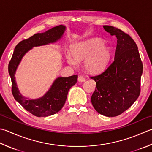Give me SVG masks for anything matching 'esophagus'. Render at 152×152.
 I'll return each mask as SVG.
<instances>
[{
    "label": "esophagus",
    "instance_id": "34e87169",
    "mask_svg": "<svg viewBox=\"0 0 152 152\" xmlns=\"http://www.w3.org/2000/svg\"><path fill=\"white\" fill-rule=\"evenodd\" d=\"M86 81V79L85 77H83V76H79L78 77V81L79 82H84Z\"/></svg>",
    "mask_w": 152,
    "mask_h": 152
}]
</instances>
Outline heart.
I'll list each match as a JSON object with an SVG mask.
<instances>
[{
    "label": "heart",
    "mask_w": 152,
    "mask_h": 152,
    "mask_svg": "<svg viewBox=\"0 0 152 152\" xmlns=\"http://www.w3.org/2000/svg\"><path fill=\"white\" fill-rule=\"evenodd\" d=\"M112 56L111 48L104 45L100 39L79 43L71 48V54L67 59L69 64L75 65L76 61H85V69L88 72L96 74L102 72L109 63Z\"/></svg>",
    "instance_id": "heart-1"
}]
</instances>
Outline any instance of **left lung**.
<instances>
[{
    "instance_id": "8db88e82",
    "label": "left lung",
    "mask_w": 152,
    "mask_h": 152,
    "mask_svg": "<svg viewBox=\"0 0 152 152\" xmlns=\"http://www.w3.org/2000/svg\"><path fill=\"white\" fill-rule=\"evenodd\" d=\"M105 31L117 38L113 62L104 72L91 77L96 82L91 98L93 107L108 117L118 116L138 98L143 64L134 39L121 30L104 26Z\"/></svg>"
}]
</instances>
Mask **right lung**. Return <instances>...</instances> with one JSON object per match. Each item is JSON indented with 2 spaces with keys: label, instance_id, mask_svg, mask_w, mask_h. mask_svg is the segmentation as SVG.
Segmentation results:
<instances>
[{
  "label": "right lung",
  "instance_id": "1",
  "mask_svg": "<svg viewBox=\"0 0 152 152\" xmlns=\"http://www.w3.org/2000/svg\"><path fill=\"white\" fill-rule=\"evenodd\" d=\"M65 30V26L59 25L44 33L36 34L26 39L21 41L14 49L12 58L8 64V73L12 81V93L14 98L26 110L38 117L53 115L61 109L67 99L68 91L77 81V75L68 77L57 78L48 92L41 98L28 99L20 93L15 81L16 71L26 53L33 47L40 46L56 42Z\"/></svg>",
  "mask_w": 152,
  "mask_h": 152
}]
</instances>
